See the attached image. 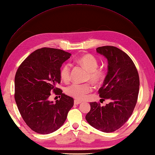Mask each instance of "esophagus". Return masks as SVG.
<instances>
[{
    "label": "esophagus",
    "instance_id": "34e87169",
    "mask_svg": "<svg viewBox=\"0 0 155 155\" xmlns=\"http://www.w3.org/2000/svg\"><path fill=\"white\" fill-rule=\"evenodd\" d=\"M81 103V101H79V100H74V104H75V105L80 104Z\"/></svg>",
    "mask_w": 155,
    "mask_h": 155
}]
</instances>
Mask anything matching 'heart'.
<instances>
[{"label": "heart", "mask_w": 155, "mask_h": 155, "mask_svg": "<svg viewBox=\"0 0 155 155\" xmlns=\"http://www.w3.org/2000/svg\"><path fill=\"white\" fill-rule=\"evenodd\" d=\"M76 61L85 67L88 74L87 79L94 84H100L104 81L106 76L105 70L98 68V61L94 56L87 54H84L76 59ZM61 79L64 82L69 81L70 79V64L65 63L60 70ZM92 91V87L90 83H72L65 88L67 94L78 100H83L87 95Z\"/></svg>", "instance_id": "1"}]
</instances>
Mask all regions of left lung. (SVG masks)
<instances>
[{"label":"left lung","mask_w":155,"mask_h":155,"mask_svg":"<svg viewBox=\"0 0 155 155\" xmlns=\"http://www.w3.org/2000/svg\"><path fill=\"white\" fill-rule=\"evenodd\" d=\"M96 51L107 59L108 72L98 93L101 100L110 103L101 106L91 102L85 116L93 127L105 133L114 132L122 127L133 114L139 92L140 79L133 60L120 49L112 46H100Z\"/></svg>","instance_id":"1"}]
</instances>
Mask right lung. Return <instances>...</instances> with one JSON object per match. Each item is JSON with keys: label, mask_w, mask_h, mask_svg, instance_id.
Masks as SVG:
<instances>
[{"label": "right lung", "mask_w": 155, "mask_h": 155, "mask_svg": "<svg viewBox=\"0 0 155 155\" xmlns=\"http://www.w3.org/2000/svg\"><path fill=\"white\" fill-rule=\"evenodd\" d=\"M71 54L60 49L42 48L32 52L18 68L15 77V100L26 125L35 133L46 134L61 127L74 99L57 88L60 68ZM59 95L55 102L48 98Z\"/></svg>", "instance_id": "right-lung-1"}]
</instances>
